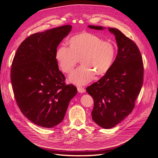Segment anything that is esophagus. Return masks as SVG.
<instances>
[{"mask_svg":"<svg viewBox=\"0 0 158 158\" xmlns=\"http://www.w3.org/2000/svg\"><path fill=\"white\" fill-rule=\"evenodd\" d=\"M77 91L80 93H84L85 92V89L84 87H77Z\"/></svg>","mask_w":158,"mask_h":158,"instance_id":"obj_1","label":"esophagus"}]
</instances>
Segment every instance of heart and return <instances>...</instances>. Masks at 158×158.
<instances>
[{
	"label": "heart",
	"mask_w": 158,
	"mask_h": 158,
	"mask_svg": "<svg viewBox=\"0 0 158 158\" xmlns=\"http://www.w3.org/2000/svg\"><path fill=\"white\" fill-rule=\"evenodd\" d=\"M69 48L60 46L56 52V59L60 69L69 74L80 60L82 65L69 77L70 82L82 85L91 81L95 74H106L115 59L116 46L114 42L104 41L98 35L82 32L69 40Z\"/></svg>",
	"instance_id": "heart-1"
}]
</instances>
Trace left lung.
I'll return each instance as SVG.
<instances>
[{
  "label": "left lung",
  "mask_w": 158,
  "mask_h": 158,
  "mask_svg": "<svg viewBox=\"0 0 158 158\" xmlns=\"http://www.w3.org/2000/svg\"><path fill=\"white\" fill-rule=\"evenodd\" d=\"M96 30L102 26H88ZM115 35L118 52L109 71L86 88L94 99L91 112L93 121L104 129H110L121 122L135 106L143 82V58L137 46L119 30L108 28Z\"/></svg>",
  "instance_id": "8db88e82"
}]
</instances>
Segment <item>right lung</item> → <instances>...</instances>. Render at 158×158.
I'll use <instances>...</instances> for the list:
<instances>
[{"label":"right lung","instance_id":"1","mask_svg":"<svg viewBox=\"0 0 158 158\" xmlns=\"http://www.w3.org/2000/svg\"><path fill=\"white\" fill-rule=\"evenodd\" d=\"M71 29L65 25L29 36L12 63L10 80L17 104L29 121L43 127L62 122L77 92L74 85L64 82L56 59L57 46Z\"/></svg>","mask_w":158,"mask_h":158}]
</instances>
